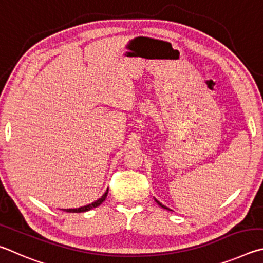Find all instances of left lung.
Returning a JSON list of instances; mask_svg holds the SVG:
<instances>
[{"instance_id": "8db88e82", "label": "left lung", "mask_w": 263, "mask_h": 263, "mask_svg": "<svg viewBox=\"0 0 263 263\" xmlns=\"http://www.w3.org/2000/svg\"><path fill=\"white\" fill-rule=\"evenodd\" d=\"M155 201H156V202H157V203H158V204H159L160 206H162V208H164V209H167V210H171V209H168V208H167V206H165V205H163L162 203H160V202H159V201H157V200H156V199H155Z\"/></svg>"}]
</instances>
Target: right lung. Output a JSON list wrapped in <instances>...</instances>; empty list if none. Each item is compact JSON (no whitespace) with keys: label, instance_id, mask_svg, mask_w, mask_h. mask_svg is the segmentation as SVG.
Returning a JSON list of instances; mask_svg holds the SVG:
<instances>
[{"label":"right lung","instance_id":"1","mask_svg":"<svg viewBox=\"0 0 263 263\" xmlns=\"http://www.w3.org/2000/svg\"><path fill=\"white\" fill-rule=\"evenodd\" d=\"M107 193H108V190L105 192V194L100 197V199H98L95 202H92L91 204H87V205H84V206H81V208H77V209H63V211H67V213H84V211H89L91 209L93 208H97V206L100 205L103 202L105 201L106 196H107Z\"/></svg>","mask_w":263,"mask_h":263}]
</instances>
